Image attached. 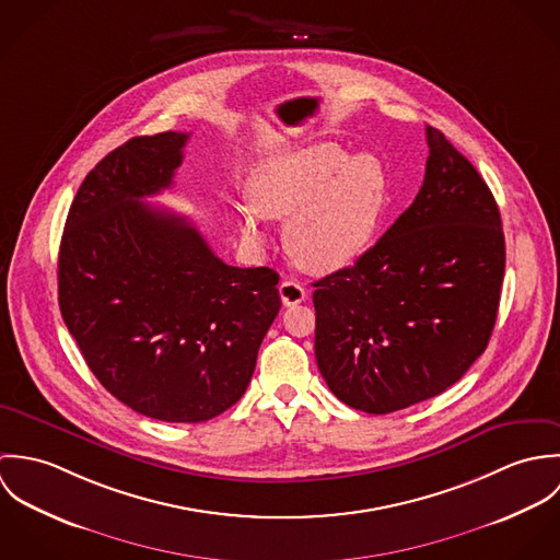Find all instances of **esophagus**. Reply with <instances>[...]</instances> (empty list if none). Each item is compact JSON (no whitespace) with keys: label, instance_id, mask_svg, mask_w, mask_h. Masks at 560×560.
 <instances>
[{"label":"esophagus","instance_id":"obj_1","mask_svg":"<svg viewBox=\"0 0 560 560\" xmlns=\"http://www.w3.org/2000/svg\"><path fill=\"white\" fill-rule=\"evenodd\" d=\"M278 291H280V298H282V304L284 306H298V304H302L304 300H306V289L300 284V282H295V280H284V282H280V287H278Z\"/></svg>","mask_w":560,"mask_h":560}]
</instances>
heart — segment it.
Returning <instances> with one entry per match:
<instances>
[{
    "label": "heart",
    "mask_w": 560,
    "mask_h": 560,
    "mask_svg": "<svg viewBox=\"0 0 560 560\" xmlns=\"http://www.w3.org/2000/svg\"><path fill=\"white\" fill-rule=\"evenodd\" d=\"M254 209L267 220H289L284 243L308 271L351 265L373 240L388 200V172L375 155L351 158L336 144L278 153L252 176ZM245 240L265 233L254 211L241 215Z\"/></svg>",
    "instance_id": "obj_1"
}]
</instances>
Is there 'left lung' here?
Here are the masks:
<instances>
[{
  "label": "left lung",
  "instance_id": "left-lung-1",
  "mask_svg": "<svg viewBox=\"0 0 560 560\" xmlns=\"http://www.w3.org/2000/svg\"><path fill=\"white\" fill-rule=\"evenodd\" d=\"M424 180L399 220L313 293L315 355L336 399L390 413L438 397L475 364L498 317V205L440 129H424Z\"/></svg>",
  "mask_w": 560,
  "mask_h": 560
}]
</instances>
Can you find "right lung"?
Listing matches in <instances>:
<instances>
[{
    "label": "right lung",
    "mask_w": 560,
    "mask_h": 560,
    "mask_svg": "<svg viewBox=\"0 0 560 560\" xmlns=\"http://www.w3.org/2000/svg\"><path fill=\"white\" fill-rule=\"evenodd\" d=\"M189 133L125 142L71 205L58 256L62 319L101 386L163 422L243 397L282 302L269 267H233L183 215L142 202L172 185Z\"/></svg>",
    "instance_id": "1"
}]
</instances>
